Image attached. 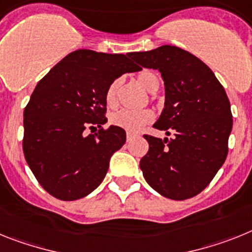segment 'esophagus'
Masks as SVG:
<instances>
[{"label":"esophagus","mask_w":252,"mask_h":252,"mask_svg":"<svg viewBox=\"0 0 252 252\" xmlns=\"http://www.w3.org/2000/svg\"><path fill=\"white\" fill-rule=\"evenodd\" d=\"M134 137H135L134 133H126V141H128V142L132 141V139L134 138Z\"/></svg>","instance_id":"34e87169"}]
</instances>
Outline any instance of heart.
Segmentation results:
<instances>
[{
  "label": "heart",
  "instance_id": "b5f03b06",
  "mask_svg": "<svg viewBox=\"0 0 252 252\" xmlns=\"http://www.w3.org/2000/svg\"><path fill=\"white\" fill-rule=\"evenodd\" d=\"M137 80H138V84L144 90H147L148 93H156L159 87L158 77L152 71L139 72L138 76H137ZM120 85H122V80L120 78H115L114 81H111V84L109 85L106 91H105V104H106V106L109 109L117 108L118 94H119ZM152 119L153 113L151 110H148V109L137 111L119 110L110 115V123L113 126L132 133L141 130L144 126H147L148 123H151Z\"/></svg>",
  "mask_w": 252,
  "mask_h": 252
}]
</instances>
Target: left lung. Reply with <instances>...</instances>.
<instances>
[{
    "label": "left lung",
    "instance_id": "left-lung-1",
    "mask_svg": "<svg viewBox=\"0 0 252 252\" xmlns=\"http://www.w3.org/2000/svg\"><path fill=\"white\" fill-rule=\"evenodd\" d=\"M130 57L146 68L158 69L165 82V109L155 128L174 134H144L150 148L139 167L161 195L185 200L209 185L226 161L232 113L227 94L212 69L187 50L162 45Z\"/></svg>",
    "mask_w": 252,
    "mask_h": 252
}]
</instances>
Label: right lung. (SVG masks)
I'll list each match as a JSON object with an SVG mask.
<instances>
[{"instance_id":"right-lung-1","label":"right lung","mask_w":252,"mask_h":252,"mask_svg":"<svg viewBox=\"0 0 252 252\" xmlns=\"http://www.w3.org/2000/svg\"><path fill=\"white\" fill-rule=\"evenodd\" d=\"M130 53L78 49L41 78L24 110L23 150L38 183L61 200H76L99 187L109 161L126 143V130L104 129L105 91L126 72L141 71ZM99 128L95 135L86 130Z\"/></svg>"}]
</instances>
